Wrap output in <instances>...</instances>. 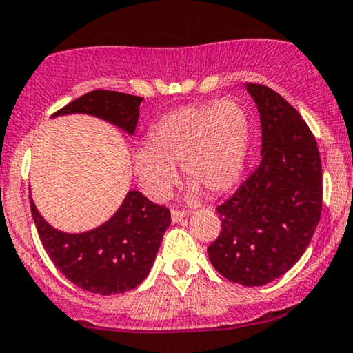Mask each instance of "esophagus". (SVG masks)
<instances>
[{"label": "esophagus", "instance_id": "obj_1", "mask_svg": "<svg viewBox=\"0 0 353 353\" xmlns=\"http://www.w3.org/2000/svg\"><path fill=\"white\" fill-rule=\"evenodd\" d=\"M188 214H189V212H185V210H177V209H172V210H171V219H172V222H174V223H176V222H181L182 219L188 217Z\"/></svg>", "mask_w": 353, "mask_h": 353}]
</instances>
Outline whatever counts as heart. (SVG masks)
Returning <instances> with one entry per match:
<instances>
[{
    "instance_id": "obj_1",
    "label": "heart",
    "mask_w": 353,
    "mask_h": 353,
    "mask_svg": "<svg viewBox=\"0 0 353 353\" xmlns=\"http://www.w3.org/2000/svg\"><path fill=\"white\" fill-rule=\"evenodd\" d=\"M250 123L241 105L230 99L185 105L159 118L148 131L144 148L131 156L139 188L161 201L176 181V163L184 176L209 194L233 188L243 171Z\"/></svg>"
}]
</instances>
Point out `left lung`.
<instances>
[{
  "label": "left lung",
  "instance_id": "1",
  "mask_svg": "<svg viewBox=\"0 0 353 353\" xmlns=\"http://www.w3.org/2000/svg\"><path fill=\"white\" fill-rule=\"evenodd\" d=\"M261 120V159L217 207L222 230L207 248L220 274L263 286L303 256L322 212L316 138L298 110L261 83H246Z\"/></svg>",
  "mask_w": 353,
  "mask_h": 353
}]
</instances>
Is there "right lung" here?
<instances>
[{
	"label": "right lung",
	"mask_w": 353,
	"mask_h": 353,
	"mask_svg": "<svg viewBox=\"0 0 353 353\" xmlns=\"http://www.w3.org/2000/svg\"><path fill=\"white\" fill-rule=\"evenodd\" d=\"M141 97L113 90H92L52 117L87 113L103 118L133 134ZM31 214L42 246L61 273L82 290L110 296L134 290L150 274L171 212L138 190H130L108 222L85 233L55 230L41 217L31 195Z\"/></svg>",
	"instance_id": "right-lung-1"
}]
</instances>
